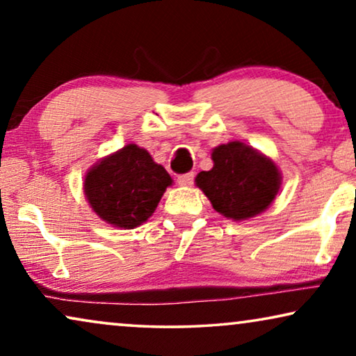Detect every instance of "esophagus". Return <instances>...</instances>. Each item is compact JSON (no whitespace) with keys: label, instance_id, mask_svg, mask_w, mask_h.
<instances>
[{"label":"esophagus","instance_id":"esophagus-1","mask_svg":"<svg viewBox=\"0 0 356 356\" xmlns=\"http://www.w3.org/2000/svg\"><path fill=\"white\" fill-rule=\"evenodd\" d=\"M178 184L179 186H191V184L194 183V173H184V175H179L178 177Z\"/></svg>","mask_w":356,"mask_h":356}]
</instances>
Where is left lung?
Instances as JSON below:
<instances>
[{"label": "left lung", "instance_id": "1", "mask_svg": "<svg viewBox=\"0 0 356 356\" xmlns=\"http://www.w3.org/2000/svg\"><path fill=\"white\" fill-rule=\"evenodd\" d=\"M213 167L196 177L212 207L223 217L246 220L264 212L279 193L282 177L269 157L240 140L212 150Z\"/></svg>", "mask_w": 356, "mask_h": 356}]
</instances>
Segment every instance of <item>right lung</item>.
Instances as JSON below:
<instances>
[{"mask_svg": "<svg viewBox=\"0 0 356 356\" xmlns=\"http://www.w3.org/2000/svg\"><path fill=\"white\" fill-rule=\"evenodd\" d=\"M172 183L147 150L128 144L87 172L84 194L102 220L129 230L152 216Z\"/></svg>", "mask_w": 356, "mask_h": 356, "instance_id": "1", "label": "right lung"}]
</instances>
